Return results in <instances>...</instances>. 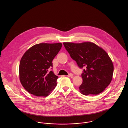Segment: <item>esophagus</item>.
Here are the masks:
<instances>
[{"label": "esophagus", "mask_w": 128, "mask_h": 128, "mask_svg": "<svg viewBox=\"0 0 128 128\" xmlns=\"http://www.w3.org/2000/svg\"><path fill=\"white\" fill-rule=\"evenodd\" d=\"M73 76V74H72V73H70V74H69L68 75H67V76L68 77H72Z\"/></svg>", "instance_id": "obj_1"}]
</instances>
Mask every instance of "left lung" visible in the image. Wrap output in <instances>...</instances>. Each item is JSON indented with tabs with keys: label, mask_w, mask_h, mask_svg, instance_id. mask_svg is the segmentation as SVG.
Instances as JSON below:
<instances>
[{
	"label": "left lung",
	"mask_w": 128,
	"mask_h": 128,
	"mask_svg": "<svg viewBox=\"0 0 128 128\" xmlns=\"http://www.w3.org/2000/svg\"><path fill=\"white\" fill-rule=\"evenodd\" d=\"M63 44L78 66L86 68L82 74L83 82L79 87L80 92L90 96L104 91L111 82L114 71L113 62L108 53L90 42H64Z\"/></svg>",
	"instance_id": "obj_1"
}]
</instances>
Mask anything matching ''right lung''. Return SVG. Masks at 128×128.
Here are the masks:
<instances>
[{
	"label": "right lung",
	"instance_id": "1",
	"mask_svg": "<svg viewBox=\"0 0 128 128\" xmlns=\"http://www.w3.org/2000/svg\"><path fill=\"white\" fill-rule=\"evenodd\" d=\"M62 47L60 43H40L27 50L19 66V77L25 89L38 96H47L56 86L58 76L49 68Z\"/></svg>",
	"mask_w": 128,
	"mask_h": 128
}]
</instances>
